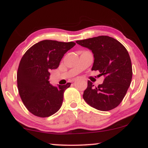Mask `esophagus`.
Returning a JSON list of instances; mask_svg holds the SVG:
<instances>
[{"mask_svg": "<svg viewBox=\"0 0 148 148\" xmlns=\"http://www.w3.org/2000/svg\"><path fill=\"white\" fill-rule=\"evenodd\" d=\"M78 79V78H75V79H74V80H73V81H76V80H77Z\"/></svg>", "mask_w": 148, "mask_h": 148, "instance_id": "34e87169", "label": "esophagus"}]
</instances>
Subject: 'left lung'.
Here are the masks:
<instances>
[{
	"label": "left lung",
	"mask_w": 148,
	"mask_h": 148,
	"mask_svg": "<svg viewBox=\"0 0 148 148\" xmlns=\"http://www.w3.org/2000/svg\"><path fill=\"white\" fill-rule=\"evenodd\" d=\"M94 54L92 70L104 76L103 84L95 87L88 81L83 97L90 106L102 111L117 107L123 101L132 79L130 56L124 46L113 37L98 36L76 42Z\"/></svg>",
	"instance_id": "1"
}]
</instances>
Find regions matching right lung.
Instances as JSON below:
<instances>
[{
  "label": "right lung",
  "mask_w": 148,
  "mask_h": 148,
  "mask_svg": "<svg viewBox=\"0 0 148 148\" xmlns=\"http://www.w3.org/2000/svg\"><path fill=\"white\" fill-rule=\"evenodd\" d=\"M76 43L42 40L32 46L21 58L17 71V86L23 104L32 114L47 118L56 113L63 101L70 83L58 87L49 84L51 69H56L61 59Z\"/></svg>",
  "instance_id": "right-lung-1"
}]
</instances>
